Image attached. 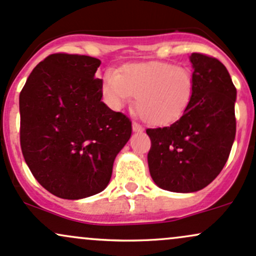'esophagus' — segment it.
I'll use <instances>...</instances> for the list:
<instances>
[{
  "label": "esophagus",
  "instance_id": "obj_1",
  "mask_svg": "<svg viewBox=\"0 0 256 256\" xmlns=\"http://www.w3.org/2000/svg\"><path fill=\"white\" fill-rule=\"evenodd\" d=\"M133 130H134V132H142L144 128L142 127V126L139 124V123L133 122Z\"/></svg>",
  "mask_w": 256,
  "mask_h": 256
}]
</instances>
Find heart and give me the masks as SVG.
<instances>
[{
    "label": "heart",
    "instance_id": "obj_1",
    "mask_svg": "<svg viewBox=\"0 0 256 256\" xmlns=\"http://www.w3.org/2000/svg\"><path fill=\"white\" fill-rule=\"evenodd\" d=\"M102 93L114 108H122L136 94V108L144 120L156 126L174 122L190 106L194 77L185 66L162 62L127 65L122 74L105 72Z\"/></svg>",
    "mask_w": 256,
    "mask_h": 256
}]
</instances>
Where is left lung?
I'll return each instance as SVG.
<instances>
[{"instance_id": "8db88e82", "label": "left lung", "mask_w": 256, "mask_h": 256, "mask_svg": "<svg viewBox=\"0 0 256 256\" xmlns=\"http://www.w3.org/2000/svg\"><path fill=\"white\" fill-rule=\"evenodd\" d=\"M194 93L190 106L168 127L148 128V169L157 186L194 192L222 170L236 136V87L216 58L192 53Z\"/></svg>"}]
</instances>
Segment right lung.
<instances>
[{
    "label": "right lung",
    "mask_w": 256,
    "mask_h": 256,
    "mask_svg": "<svg viewBox=\"0 0 256 256\" xmlns=\"http://www.w3.org/2000/svg\"><path fill=\"white\" fill-rule=\"evenodd\" d=\"M102 62L50 54L30 74L19 96L20 146L31 173L64 200L99 194L132 136V122L102 102Z\"/></svg>",
    "instance_id": "add662e5"
}]
</instances>
